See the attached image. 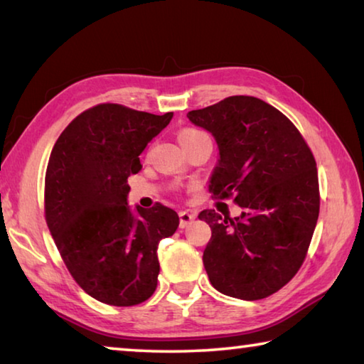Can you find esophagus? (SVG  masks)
Segmentation results:
<instances>
[{
  "instance_id": "obj_1",
  "label": "esophagus",
  "mask_w": 364,
  "mask_h": 364,
  "mask_svg": "<svg viewBox=\"0 0 364 364\" xmlns=\"http://www.w3.org/2000/svg\"><path fill=\"white\" fill-rule=\"evenodd\" d=\"M196 220V215L191 213L188 210H181L180 212V228H186L189 226L193 221Z\"/></svg>"
}]
</instances>
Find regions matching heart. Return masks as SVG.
Listing matches in <instances>:
<instances>
[{"label": "heart", "mask_w": 364, "mask_h": 364, "mask_svg": "<svg viewBox=\"0 0 364 364\" xmlns=\"http://www.w3.org/2000/svg\"><path fill=\"white\" fill-rule=\"evenodd\" d=\"M199 134H202V132L199 130H194V128H186V130L180 132V134H178V139H180V143H186V141L193 139L196 136H199Z\"/></svg>", "instance_id": "obj_1"}]
</instances>
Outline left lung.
Returning a JSON list of instances; mask_svg holds the SVG:
<instances>
[{
  "label": "left lung",
  "mask_w": 364,
  "mask_h": 364,
  "mask_svg": "<svg viewBox=\"0 0 364 364\" xmlns=\"http://www.w3.org/2000/svg\"><path fill=\"white\" fill-rule=\"evenodd\" d=\"M188 119L218 144L210 193L242 207L234 218L199 213L212 228L202 257L208 279L234 299L268 297L297 273L316 228L315 157L294 123L254 96H230Z\"/></svg>",
  "instance_id": "obj_1"
}]
</instances>
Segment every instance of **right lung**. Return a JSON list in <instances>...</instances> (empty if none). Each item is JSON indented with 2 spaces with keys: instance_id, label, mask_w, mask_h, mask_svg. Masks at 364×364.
Listing matches in <instances>:
<instances>
[{
  "instance_id": "1",
  "label": "right lung",
  "mask_w": 364,
  "mask_h": 364,
  "mask_svg": "<svg viewBox=\"0 0 364 364\" xmlns=\"http://www.w3.org/2000/svg\"><path fill=\"white\" fill-rule=\"evenodd\" d=\"M171 117L100 104L73 119L51 151L48 228L73 279L102 304L138 305L157 287L159 242L173 236L180 218L159 202L132 208L127 180Z\"/></svg>"
}]
</instances>
